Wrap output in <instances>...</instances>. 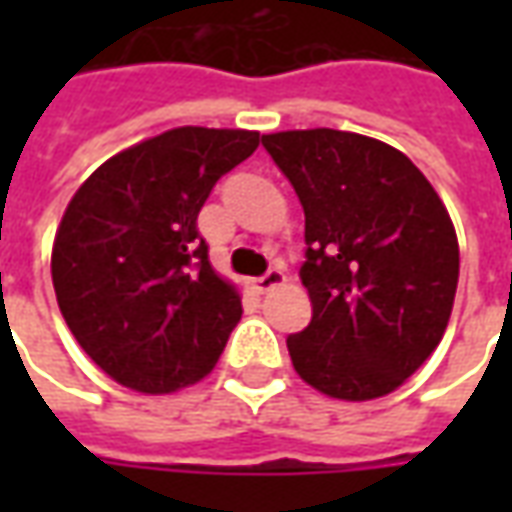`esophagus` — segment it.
Wrapping results in <instances>:
<instances>
[{"label": "esophagus", "mask_w": 512, "mask_h": 512, "mask_svg": "<svg viewBox=\"0 0 512 512\" xmlns=\"http://www.w3.org/2000/svg\"><path fill=\"white\" fill-rule=\"evenodd\" d=\"M285 282V274L279 271V268H268L263 277L255 279V290L257 293H268L271 288H277V285H282Z\"/></svg>", "instance_id": "1"}]
</instances>
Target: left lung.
Masks as SVG:
<instances>
[{
  "label": "left lung",
  "instance_id": "left-lung-1",
  "mask_svg": "<svg viewBox=\"0 0 512 512\" xmlns=\"http://www.w3.org/2000/svg\"><path fill=\"white\" fill-rule=\"evenodd\" d=\"M263 147L304 208L312 321L288 337L296 373L340 400L395 392L450 321L461 266L450 213L411 158L370 136L279 131Z\"/></svg>",
  "mask_w": 512,
  "mask_h": 512
}]
</instances>
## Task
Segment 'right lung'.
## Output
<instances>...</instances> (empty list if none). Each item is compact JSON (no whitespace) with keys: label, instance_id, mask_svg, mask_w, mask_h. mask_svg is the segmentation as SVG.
<instances>
[{"label":"right lung","instance_id":"right-lung-1","mask_svg":"<svg viewBox=\"0 0 512 512\" xmlns=\"http://www.w3.org/2000/svg\"><path fill=\"white\" fill-rule=\"evenodd\" d=\"M257 131L183 126L112 156L65 208L51 279L68 329L117 384L164 395L200 381L241 321L197 216Z\"/></svg>","mask_w":512,"mask_h":512}]
</instances>
